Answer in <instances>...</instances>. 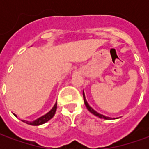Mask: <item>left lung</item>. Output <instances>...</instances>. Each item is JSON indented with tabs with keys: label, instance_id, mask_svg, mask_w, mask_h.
Returning a JSON list of instances; mask_svg holds the SVG:
<instances>
[{
	"label": "left lung",
	"instance_id": "obj_1",
	"mask_svg": "<svg viewBox=\"0 0 149 149\" xmlns=\"http://www.w3.org/2000/svg\"><path fill=\"white\" fill-rule=\"evenodd\" d=\"M83 97H84V104H85V106L87 107V109L89 111V112H91V113H93V115L95 116H98L99 118H103L104 119V120H110V117H108V116H104V115H101V114H100V113H98L97 112H96L95 110L92 108V107L88 104L87 102V100H86V98H85V96H84V93H83Z\"/></svg>",
	"mask_w": 149,
	"mask_h": 149
}]
</instances>
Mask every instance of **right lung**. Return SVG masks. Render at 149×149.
<instances>
[{"label":"right lung","mask_w":149,"mask_h":149,"mask_svg":"<svg viewBox=\"0 0 149 149\" xmlns=\"http://www.w3.org/2000/svg\"><path fill=\"white\" fill-rule=\"evenodd\" d=\"M56 107H57V104H56V103L55 104H54L53 108H52V109L50 110L48 113H46L45 115L42 116L41 117H40V118L37 119V120H35L34 121L30 122V121H26V120H22V121L24 122V123H26V124H28V125H35V126H37V125H42V124H45V122L49 121L50 119H52V117H53V116L55 115L56 110Z\"/></svg>","instance_id":"1"}]
</instances>
